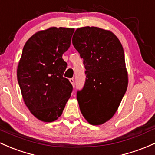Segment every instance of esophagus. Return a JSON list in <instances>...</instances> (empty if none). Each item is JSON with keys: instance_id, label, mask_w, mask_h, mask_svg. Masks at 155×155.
I'll return each instance as SVG.
<instances>
[{"instance_id": "obj_1", "label": "esophagus", "mask_w": 155, "mask_h": 155, "mask_svg": "<svg viewBox=\"0 0 155 155\" xmlns=\"http://www.w3.org/2000/svg\"><path fill=\"white\" fill-rule=\"evenodd\" d=\"M69 81H70V83L73 86H74V78H70L69 79Z\"/></svg>"}]
</instances>
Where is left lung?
Returning <instances> with one entry per match:
<instances>
[{
    "instance_id": "1",
    "label": "left lung",
    "mask_w": 155,
    "mask_h": 155,
    "mask_svg": "<svg viewBox=\"0 0 155 155\" xmlns=\"http://www.w3.org/2000/svg\"><path fill=\"white\" fill-rule=\"evenodd\" d=\"M72 44L86 69L84 87L77 94L80 109L89 124L101 125L114 116L127 89L124 48L112 31L95 26L76 29Z\"/></svg>"
}]
</instances>
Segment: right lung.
I'll list each match as a JSON object with an SVG mask.
<instances>
[{
	"mask_svg": "<svg viewBox=\"0 0 155 155\" xmlns=\"http://www.w3.org/2000/svg\"><path fill=\"white\" fill-rule=\"evenodd\" d=\"M74 29L49 27L29 38L18 65L23 99L39 120L50 123L62 114L72 86L64 78L67 64L62 58Z\"/></svg>",
	"mask_w": 155,
	"mask_h": 155,
	"instance_id": "obj_1",
	"label": "right lung"
}]
</instances>
